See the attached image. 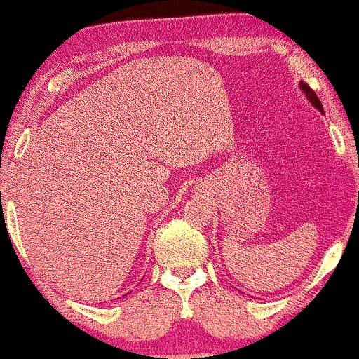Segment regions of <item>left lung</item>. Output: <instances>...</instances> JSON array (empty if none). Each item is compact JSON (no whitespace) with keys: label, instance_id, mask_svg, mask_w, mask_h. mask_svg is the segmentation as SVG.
Masks as SVG:
<instances>
[{"label":"left lung","instance_id":"8db88e82","mask_svg":"<svg viewBox=\"0 0 359 359\" xmlns=\"http://www.w3.org/2000/svg\"><path fill=\"white\" fill-rule=\"evenodd\" d=\"M301 90H302L304 93H306L307 100H309V101H311V102H312V104H313V106H316L318 111H322V112H323V109H322V102H320V100H318V97H317V95H316V91H313V90H312V88L307 85V83H304V81H301Z\"/></svg>","mask_w":359,"mask_h":359}]
</instances>
